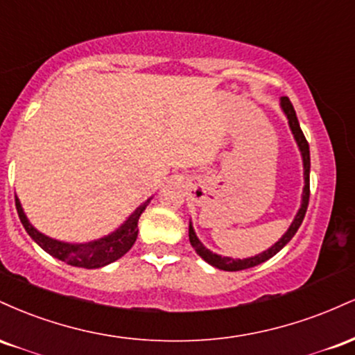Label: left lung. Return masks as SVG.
I'll return each instance as SVG.
<instances>
[{
	"label": "left lung",
	"instance_id": "1",
	"mask_svg": "<svg viewBox=\"0 0 355 355\" xmlns=\"http://www.w3.org/2000/svg\"><path fill=\"white\" fill-rule=\"evenodd\" d=\"M280 108H282L284 115L287 116L288 126H291V132L295 138L297 146H299L300 157H302L304 190H302V202H300V209L295 214V217H294V220H292L291 227H288L287 232H285L282 237L277 240L274 245H272L270 248H267V250H263L262 254H257L254 257H247V259H232V257H222L218 254H214V252L209 250V248H207L200 242V240H198L197 234H195V230H193V225H191V222H190L189 239H190L191 247L195 248V252H197V254L200 255L207 263H210V266L215 268H220V270H227V272L243 270V268L255 267V266H259V263L272 259L277 252L282 250V248L287 245L288 242H291L292 237L297 234V230H299L300 223H302V220L305 217V211H307L309 195H311V185H309V182H311V152H309V144H307V140H305L302 130H300L299 120H297V115H295V110H294V107H292L291 100H288L287 96H282V98H280Z\"/></svg>",
	"mask_w": 355,
	"mask_h": 355
}]
</instances>
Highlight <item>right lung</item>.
Wrapping results in <instances>:
<instances>
[{
    "label": "right lung",
    "mask_w": 355,
    "mask_h": 355,
    "mask_svg": "<svg viewBox=\"0 0 355 355\" xmlns=\"http://www.w3.org/2000/svg\"><path fill=\"white\" fill-rule=\"evenodd\" d=\"M150 200H152V197L141 203L140 207H137L135 211L116 230H113L112 234L83 243L61 242V240L51 239L48 235L42 234L40 230H36L30 223V220H28L26 214H24L21 202H19L18 197H16V210H18L19 220H21L28 235L51 257H55V259L73 267L100 268L115 262V260L123 257L132 248L138 235V218L144 214V210L146 209Z\"/></svg>",
    "instance_id": "right-lung-1"
}]
</instances>
